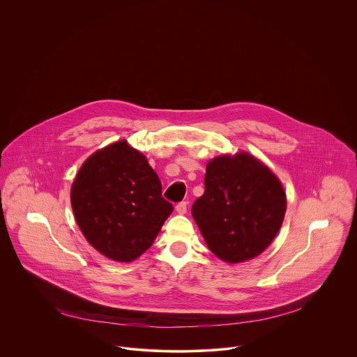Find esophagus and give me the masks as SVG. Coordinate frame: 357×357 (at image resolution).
Masks as SVG:
<instances>
[{
  "mask_svg": "<svg viewBox=\"0 0 357 357\" xmlns=\"http://www.w3.org/2000/svg\"><path fill=\"white\" fill-rule=\"evenodd\" d=\"M175 211H176L179 215H185V213H186V211H188V203H186V202H181V203H178L176 208H175Z\"/></svg>",
  "mask_w": 357,
  "mask_h": 357,
  "instance_id": "obj_1",
  "label": "esophagus"
}]
</instances>
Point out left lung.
Instances as JSON below:
<instances>
[{
  "label": "left lung",
  "mask_w": 357,
  "mask_h": 357,
  "mask_svg": "<svg viewBox=\"0 0 357 357\" xmlns=\"http://www.w3.org/2000/svg\"><path fill=\"white\" fill-rule=\"evenodd\" d=\"M287 211L278 176L259 158L238 151L206 165L205 193L192 216L209 250L222 261H248L273 243Z\"/></svg>",
  "instance_id": "1"
}]
</instances>
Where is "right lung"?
I'll return each mask as SVG.
<instances>
[{"label": "right lung", "mask_w": 357, "mask_h": 357, "mask_svg": "<svg viewBox=\"0 0 357 357\" xmlns=\"http://www.w3.org/2000/svg\"><path fill=\"white\" fill-rule=\"evenodd\" d=\"M161 190L146 157L120 139L82 164L70 203L91 247L113 261L131 263L152 245L174 211Z\"/></svg>", "instance_id": "right-lung-1"}]
</instances>
